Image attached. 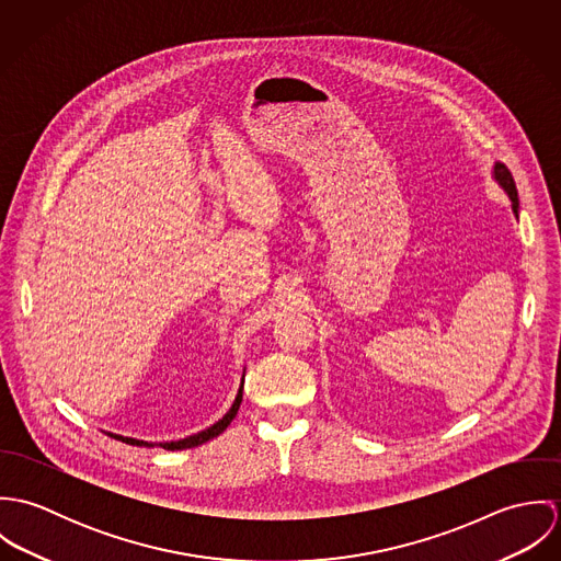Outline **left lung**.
<instances>
[{
  "instance_id": "left-lung-1",
  "label": "left lung",
  "mask_w": 561,
  "mask_h": 561,
  "mask_svg": "<svg viewBox=\"0 0 561 561\" xmlns=\"http://www.w3.org/2000/svg\"><path fill=\"white\" fill-rule=\"evenodd\" d=\"M494 179H496L499 185L507 192V196H510V201H512V209H514V214L518 216V192H516V183H514V176H512V172L507 170L505 163H501V161L494 163Z\"/></svg>"
}]
</instances>
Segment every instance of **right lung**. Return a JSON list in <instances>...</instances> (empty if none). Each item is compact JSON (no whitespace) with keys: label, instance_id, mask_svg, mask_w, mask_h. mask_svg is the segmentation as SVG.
Wrapping results in <instances>:
<instances>
[{"label":"right lung","instance_id":"right-lung-1","mask_svg":"<svg viewBox=\"0 0 561 561\" xmlns=\"http://www.w3.org/2000/svg\"><path fill=\"white\" fill-rule=\"evenodd\" d=\"M241 391H243V382H241L240 393H238V398L233 401L231 410H229V412H227L218 423H214L211 427H207V430H203V432H198V434H194V436H187V438H183V440L161 443L160 447L168 449V451L190 449V447H198V445H203V443H207V440H211V438L220 436V434L229 427V423L236 419V414H238V410H240ZM110 436H112V438H116V440H123V443H127V445H136V447H153L151 443H145V440H136V438H127V436H118V434H110Z\"/></svg>","mask_w":561,"mask_h":561}]
</instances>
